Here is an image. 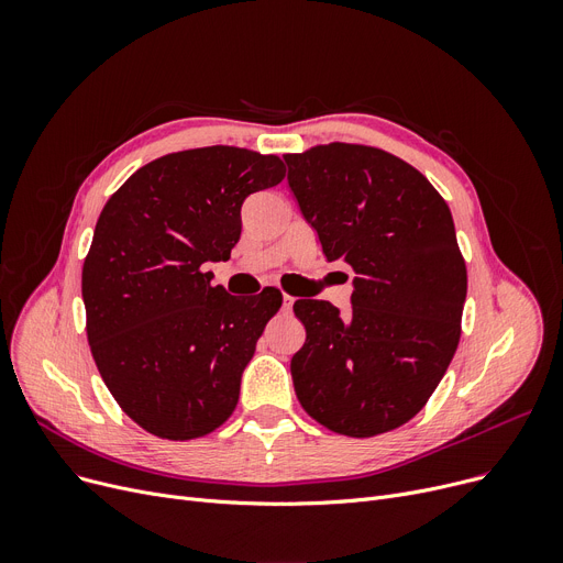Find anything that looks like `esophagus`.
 I'll use <instances>...</instances> for the list:
<instances>
[{"label": "esophagus", "instance_id": "obj_1", "mask_svg": "<svg viewBox=\"0 0 563 563\" xmlns=\"http://www.w3.org/2000/svg\"><path fill=\"white\" fill-rule=\"evenodd\" d=\"M291 306H294V299L289 294H283V310H291Z\"/></svg>", "mask_w": 563, "mask_h": 563}]
</instances>
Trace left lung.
<instances>
[{
  "label": "left lung",
  "mask_w": 563,
  "mask_h": 563,
  "mask_svg": "<svg viewBox=\"0 0 563 563\" xmlns=\"http://www.w3.org/2000/svg\"><path fill=\"white\" fill-rule=\"evenodd\" d=\"M283 159L323 255L356 274L344 317L329 301L294 303L306 327L294 390L335 433L393 431L424 408L459 346L467 272L450 207L418 168L372 145Z\"/></svg>",
  "instance_id": "8db88e82"
}]
</instances>
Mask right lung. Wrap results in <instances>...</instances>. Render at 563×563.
<instances>
[{
    "mask_svg": "<svg viewBox=\"0 0 563 563\" xmlns=\"http://www.w3.org/2000/svg\"><path fill=\"white\" fill-rule=\"evenodd\" d=\"M285 177L276 155L210 145L141 166L104 205L81 269L86 335L104 386L141 429L191 440L221 427L283 294L212 287L246 196Z\"/></svg>",
    "mask_w": 563,
    "mask_h": 563,
    "instance_id": "add662e5",
    "label": "right lung"
}]
</instances>
